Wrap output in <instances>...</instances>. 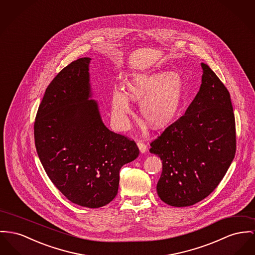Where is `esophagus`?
Masks as SVG:
<instances>
[{
    "mask_svg": "<svg viewBox=\"0 0 255 255\" xmlns=\"http://www.w3.org/2000/svg\"><path fill=\"white\" fill-rule=\"evenodd\" d=\"M137 146H138V148H139V150H140L141 153L147 152L148 146H147V144H145L142 140H138V141H137Z\"/></svg>",
    "mask_w": 255,
    "mask_h": 255,
    "instance_id": "1",
    "label": "esophagus"
}]
</instances>
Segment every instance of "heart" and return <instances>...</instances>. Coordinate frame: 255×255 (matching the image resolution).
<instances>
[{
	"label": "heart",
	"mask_w": 255,
	"mask_h": 255,
	"mask_svg": "<svg viewBox=\"0 0 255 255\" xmlns=\"http://www.w3.org/2000/svg\"><path fill=\"white\" fill-rule=\"evenodd\" d=\"M185 94L183 78L169 71L140 74L131 78L127 92H113L112 108L115 118L125 122L130 112V100L142 101L140 112L145 121L154 128H162L173 122L180 113Z\"/></svg>",
	"instance_id": "b5f03b06"
}]
</instances>
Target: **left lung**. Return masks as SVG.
Instances as JSON below:
<instances>
[{
  "instance_id": "1",
  "label": "left lung",
  "mask_w": 255,
  "mask_h": 255,
  "mask_svg": "<svg viewBox=\"0 0 255 255\" xmlns=\"http://www.w3.org/2000/svg\"><path fill=\"white\" fill-rule=\"evenodd\" d=\"M202 84L186 113L151 142L162 160L156 191L170 206L187 207L212 193L236 153L230 94L206 64Z\"/></svg>"
}]
</instances>
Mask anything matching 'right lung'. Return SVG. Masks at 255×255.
Here are the masks:
<instances>
[{"instance_id": "right-lung-1", "label": "right lung", "mask_w": 255, "mask_h": 255, "mask_svg": "<svg viewBox=\"0 0 255 255\" xmlns=\"http://www.w3.org/2000/svg\"><path fill=\"white\" fill-rule=\"evenodd\" d=\"M90 58L63 68L39 104L34 133L40 162L69 201L88 208L110 203L118 193L120 169L134 160V140L109 130L91 97Z\"/></svg>"}]
</instances>
